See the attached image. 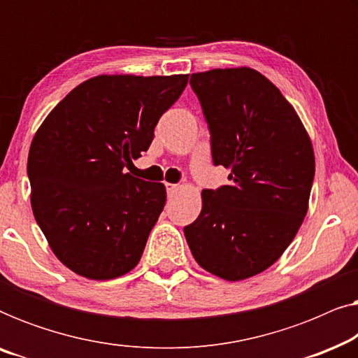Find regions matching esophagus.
Masks as SVG:
<instances>
[{
    "label": "esophagus",
    "mask_w": 358,
    "mask_h": 358,
    "mask_svg": "<svg viewBox=\"0 0 358 358\" xmlns=\"http://www.w3.org/2000/svg\"><path fill=\"white\" fill-rule=\"evenodd\" d=\"M166 189H168L169 195H174L180 189V185L179 184H166Z\"/></svg>",
    "instance_id": "obj_1"
}]
</instances>
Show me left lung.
I'll return each mask as SVG.
<instances>
[{
    "label": "left lung",
    "mask_w": 358,
    "mask_h": 358,
    "mask_svg": "<svg viewBox=\"0 0 358 358\" xmlns=\"http://www.w3.org/2000/svg\"><path fill=\"white\" fill-rule=\"evenodd\" d=\"M212 134L215 164L229 185L202 190V212L184 228L190 252L223 280L254 277L278 261L310 203L315 151L295 107L248 66L192 73Z\"/></svg>",
    "instance_id": "left-lung-1"
}]
</instances>
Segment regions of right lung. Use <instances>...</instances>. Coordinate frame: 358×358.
<instances>
[{
  "mask_svg": "<svg viewBox=\"0 0 358 358\" xmlns=\"http://www.w3.org/2000/svg\"><path fill=\"white\" fill-rule=\"evenodd\" d=\"M189 75H99L53 107L27 158L34 217L63 266L110 280L140 262L166 203L163 182L125 173L150 148Z\"/></svg>",
  "mask_w": 358,
  "mask_h": 358,
  "instance_id": "right-lung-1",
  "label": "right lung"
}]
</instances>
